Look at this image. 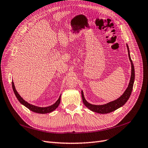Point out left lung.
Wrapping results in <instances>:
<instances>
[{"label":"left lung","mask_w":148,"mask_h":148,"mask_svg":"<svg viewBox=\"0 0 148 148\" xmlns=\"http://www.w3.org/2000/svg\"><path fill=\"white\" fill-rule=\"evenodd\" d=\"M127 48V51H128V55H129V60L131 63V76H130V79L129 84L128 85V87L127 89L125 90L124 92V93L120 96L118 99L111 101L110 102H108L107 103H106V104L103 105H93L91 104V103H90L89 102H87L85 99V98L84 95V92L82 90L81 94H82V101L84 103V105L89 108L90 110L98 113H101V114H106L112 112L114 110H116V109L120 108L124 106L125 102L127 101V100L129 99V97L130 96L131 93H132V91L133 89V86H134V80H135V69H134V66L133 64V62L131 60L130 58V51H129V48L127 45V44H126Z\"/></svg>","instance_id":"left-lung-1"}]
</instances>
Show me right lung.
<instances>
[{"label":"right lung","instance_id":"1","mask_svg":"<svg viewBox=\"0 0 148 148\" xmlns=\"http://www.w3.org/2000/svg\"><path fill=\"white\" fill-rule=\"evenodd\" d=\"M12 88H13V91L14 92V95H15L16 97H17V99L20 102V103H22L23 105H24L25 107H26L27 108H29L30 110L34 112L35 113H41V114H45V113H51V112H53V110H56V109L58 107L60 103L61 95L60 96L59 98L58 99V100L56 102V103H53V104H52L50 106L46 107H41L35 106H34L32 104H30V103H29V102H27V101L24 100V99H23V97H21V96L19 95L18 91H16V90L15 88L13 82H12Z\"/></svg>","mask_w":148,"mask_h":148}]
</instances>
